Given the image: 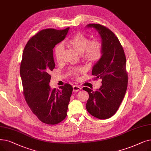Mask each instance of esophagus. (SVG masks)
<instances>
[{
  "label": "esophagus",
  "mask_w": 151,
  "mask_h": 151,
  "mask_svg": "<svg viewBox=\"0 0 151 151\" xmlns=\"http://www.w3.org/2000/svg\"><path fill=\"white\" fill-rule=\"evenodd\" d=\"M81 89V88L80 86H76V85H75V86H73V92H78V91H80Z\"/></svg>",
  "instance_id": "1"
}]
</instances>
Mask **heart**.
<instances>
[{"label":"heart","mask_w":151,"mask_h":151,"mask_svg":"<svg viewBox=\"0 0 151 151\" xmlns=\"http://www.w3.org/2000/svg\"><path fill=\"white\" fill-rule=\"evenodd\" d=\"M68 44L81 53V57L83 60L89 64H94L99 62L103 55V48L101 42L94 39L90 41V39L78 32L72 36L68 41ZM64 51L63 44H57L54 48V54L55 60L59 62L61 61ZM85 71L83 67L71 68L68 70L67 75L73 77L76 80L79 78V74L84 73Z\"/></svg>","instance_id":"heart-1"}]
</instances>
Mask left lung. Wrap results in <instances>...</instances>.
<instances>
[{"label": "left lung", "mask_w": 151, "mask_h": 151, "mask_svg": "<svg viewBox=\"0 0 151 151\" xmlns=\"http://www.w3.org/2000/svg\"><path fill=\"white\" fill-rule=\"evenodd\" d=\"M102 38L103 55L92 70L94 80H102V86L95 91L83 88L89 94L86 105L88 112L99 119H107L119 109L128 86L127 60L124 50L114 32L100 24L92 23Z\"/></svg>", "instance_id": "8db88e82"}]
</instances>
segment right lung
<instances>
[{"mask_svg":"<svg viewBox=\"0 0 151 151\" xmlns=\"http://www.w3.org/2000/svg\"><path fill=\"white\" fill-rule=\"evenodd\" d=\"M69 28L42 29L29 39L23 50L19 72L24 99L32 113L47 124H56L65 119L73 91L68 83L59 89L51 90L49 86L55 67L53 49L65 39Z\"/></svg>","mask_w":151,"mask_h":151,"instance_id":"obj_1","label":"right lung"}]
</instances>
